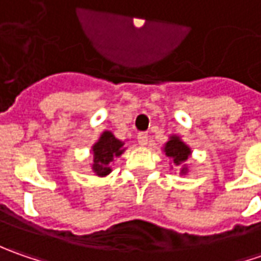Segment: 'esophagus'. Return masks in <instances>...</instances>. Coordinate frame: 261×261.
<instances>
[{"label":"esophagus","mask_w":261,"mask_h":261,"mask_svg":"<svg viewBox=\"0 0 261 261\" xmlns=\"http://www.w3.org/2000/svg\"><path fill=\"white\" fill-rule=\"evenodd\" d=\"M138 144H139L141 146H145L146 144H148V135L144 134V132H142V134H139V135H138Z\"/></svg>","instance_id":"34e87169"}]
</instances>
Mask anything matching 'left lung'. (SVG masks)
<instances>
[{"instance_id": "left-lung-1", "label": "left lung", "mask_w": 261, "mask_h": 261, "mask_svg": "<svg viewBox=\"0 0 261 261\" xmlns=\"http://www.w3.org/2000/svg\"><path fill=\"white\" fill-rule=\"evenodd\" d=\"M163 151H164V154L171 160V164L175 167H178L180 174L186 175L189 173V167H187L186 163H187L189 156L192 155V149H190V146L187 145L186 142L181 141L180 136H170V139L166 142Z\"/></svg>"}]
</instances>
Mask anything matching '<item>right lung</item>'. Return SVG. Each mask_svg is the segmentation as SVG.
Returning <instances> with one entry per match:
<instances>
[{"mask_svg": "<svg viewBox=\"0 0 261 261\" xmlns=\"http://www.w3.org/2000/svg\"><path fill=\"white\" fill-rule=\"evenodd\" d=\"M125 142L115 138L110 130H105L98 141L91 146V155L93 163L91 168L98 177H106L112 173L110 164L115 161V158L120 156L125 152Z\"/></svg>", "mask_w": 261, "mask_h": 261, "instance_id": "obj_1", "label": "right lung"}]
</instances>
